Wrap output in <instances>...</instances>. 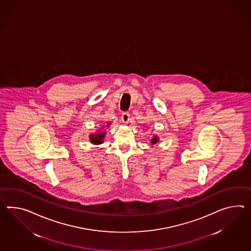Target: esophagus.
Returning <instances> with one entry per match:
<instances>
[{
    "mask_svg": "<svg viewBox=\"0 0 251 251\" xmlns=\"http://www.w3.org/2000/svg\"><path fill=\"white\" fill-rule=\"evenodd\" d=\"M122 121L123 123H128L129 121V114L128 112H123V115H122Z\"/></svg>",
    "mask_w": 251,
    "mask_h": 251,
    "instance_id": "1",
    "label": "esophagus"
}]
</instances>
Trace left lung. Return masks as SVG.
Returning a JSON list of instances; mask_svg holds the SVG:
<instances>
[{
	"label": "left lung",
	"mask_w": 251,
	"mask_h": 251,
	"mask_svg": "<svg viewBox=\"0 0 251 251\" xmlns=\"http://www.w3.org/2000/svg\"><path fill=\"white\" fill-rule=\"evenodd\" d=\"M158 141H159V138L157 136H154L152 139H151V144H156Z\"/></svg>",
	"instance_id": "left-lung-1"
}]
</instances>
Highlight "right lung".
<instances>
[{
    "mask_svg": "<svg viewBox=\"0 0 251 251\" xmlns=\"http://www.w3.org/2000/svg\"><path fill=\"white\" fill-rule=\"evenodd\" d=\"M110 125V123H108V124H107V127H109ZM104 136H105V131H100V130H99L96 134L90 135V141H91V142L93 143V144H95V145L101 144L102 141H103Z\"/></svg>",
    "mask_w": 251,
    "mask_h": 251,
    "instance_id": "add662e5",
    "label": "right lung"
}]
</instances>
